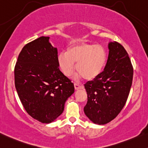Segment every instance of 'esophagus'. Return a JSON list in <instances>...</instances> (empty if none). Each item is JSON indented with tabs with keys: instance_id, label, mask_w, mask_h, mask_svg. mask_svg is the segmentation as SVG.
<instances>
[{
	"instance_id": "esophagus-1",
	"label": "esophagus",
	"mask_w": 148,
	"mask_h": 148,
	"mask_svg": "<svg viewBox=\"0 0 148 148\" xmlns=\"http://www.w3.org/2000/svg\"><path fill=\"white\" fill-rule=\"evenodd\" d=\"M74 87H75V90H78V89H83L82 85H79V84H77V83H75Z\"/></svg>"
}]
</instances>
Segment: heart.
<instances>
[{"label": "heart", "mask_w": 148, "mask_h": 148, "mask_svg": "<svg viewBox=\"0 0 148 148\" xmlns=\"http://www.w3.org/2000/svg\"><path fill=\"white\" fill-rule=\"evenodd\" d=\"M58 65L66 77H69L76 71L87 80L99 77L105 69L108 61L106 49L99 45L78 42L71 45L66 52L59 53Z\"/></svg>", "instance_id": "obj_1"}]
</instances>
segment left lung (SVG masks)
<instances>
[{"label": "left lung", "instance_id": "8db88e82", "mask_svg": "<svg viewBox=\"0 0 148 148\" xmlns=\"http://www.w3.org/2000/svg\"><path fill=\"white\" fill-rule=\"evenodd\" d=\"M104 71L84 84L87 103L84 112L94 123L106 124L118 115L125 106L132 84L134 69L129 54L117 42L108 44Z\"/></svg>", "mask_w": 148, "mask_h": 148}]
</instances>
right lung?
<instances>
[{
    "instance_id": "add662e5",
    "label": "right lung",
    "mask_w": 148,
    "mask_h": 148,
    "mask_svg": "<svg viewBox=\"0 0 148 148\" xmlns=\"http://www.w3.org/2000/svg\"><path fill=\"white\" fill-rule=\"evenodd\" d=\"M42 36L26 45L14 67V84L27 113L42 123H50L64 110L74 84L59 70L57 49Z\"/></svg>"
}]
</instances>
